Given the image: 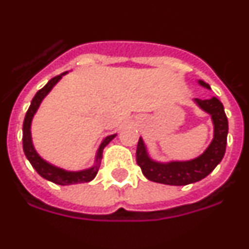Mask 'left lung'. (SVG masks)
Listing matches in <instances>:
<instances>
[{"mask_svg":"<svg viewBox=\"0 0 249 249\" xmlns=\"http://www.w3.org/2000/svg\"><path fill=\"white\" fill-rule=\"evenodd\" d=\"M199 83L206 89H210V86L204 81H199ZM195 102L204 111L212 115L214 123V139L208 149L195 160L160 163L150 160L142 138H139L137 147V163L149 181L172 186H185L197 182L213 172L223 160L228 135V119L224 112V106L216 97L210 100L195 99Z\"/></svg>","mask_w":249,"mask_h":249,"instance_id":"left-lung-1","label":"left lung"}]
</instances>
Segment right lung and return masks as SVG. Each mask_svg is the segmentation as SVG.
I'll list each match as a JSON object with an SVG mask.
<instances>
[{"label": "right lung", "mask_w": 249, "mask_h": 249, "mask_svg": "<svg viewBox=\"0 0 249 249\" xmlns=\"http://www.w3.org/2000/svg\"><path fill=\"white\" fill-rule=\"evenodd\" d=\"M63 74H66V73H62L59 76H55L54 78L50 79L49 82L44 86L43 89H39L36 92V95L34 96V99H33V101H31L30 104V107H29L28 112L25 115L24 125H22V148H24L25 156H26V158H28L29 162L31 163V166L34 167L35 171H36L43 178L48 179V181H52V182L57 183V185L66 186L74 185V183L89 182V181H92V179L95 178L97 172H99L100 164H101L102 150H104V148L114 139L115 134L108 135V137H106L105 139L102 141L101 145H100L99 150H97V154H96L95 166L89 168V170L78 171V172L64 171L62 170V168H58V167L45 162V160L36 153V150H35L34 145H33V142H31V120H33V116H34L35 112H36L37 107L40 106L44 97L50 92V89H53L54 86H55V83L62 78Z\"/></svg>", "instance_id": "1"}]
</instances>
